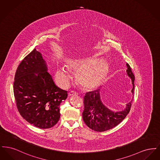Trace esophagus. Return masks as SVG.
I'll return each instance as SVG.
<instances>
[{
    "mask_svg": "<svg viewBox=\"0 0 160 160\" xmlns=\"http://www.w3.org/2000/svg\"><path fill=\"white\" fill-rule=\"evenodd\" d=\"M77 94L78 93H77L76 92L73 91H71L68 93L69 96H71V95H77Z\"/></svg>",
    "mask_w": 160,
    "mask_h": 160,
    "instance_id": "obj_1",
    "label": "esophagus"
}]
</instances>
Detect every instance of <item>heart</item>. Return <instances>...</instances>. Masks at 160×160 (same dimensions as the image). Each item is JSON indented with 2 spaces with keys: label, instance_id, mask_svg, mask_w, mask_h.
Masks as SVG:
<instances>
[{
  "label": "heart",
  "instance_id": "heart-1",
  "mask_svg": "<svg viewBox=\"0 0 160 160\" xmlns=\"http://www.w3.org/2000/svg\"><path fill=\"white\" fill-rule=\"evenodd\" d=\"M67 66L77 72L78 82L87 88L98 86L102 82L108 72V67L106 62L101 61L94 64L90 59H70ZM57 82L61 86H65L70 78L68 69L67 67H59L55 74Z\"/></svg>",
  "mask_w": 160,
  "mask_h": 160
}]
</instances>
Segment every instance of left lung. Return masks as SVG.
<instances>
[{
	"mask_svg": "<svg viewBox=\"0 0 160 160\" xmlns=\"http://www.w3.org/2000/svg\"><path fill=\"white\" fill-rule=\"evenodd\" d=\"M127 75L131 78L132 89L131 92L134 93V75L133 74L128 63H127ZM100 89L86 93L84 97V109L82 113L84 122L92 130L98 132L106 131L117 126L128 114L132 99L128 103L126 108L120 112H113L105 106L102 102Z\"/></svg>",
	"mask_w": 160,
	"mask_h": 160,
	"instance_id": "left-lung-1",
	"label": "left lung"
}]
</instances>
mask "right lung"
Here are the masks:
<instances>
[{
	"mask_svg": "<svg viewBox=\"0 0 160 160\" xmlns=\"http://www.w3.org/2000/svg\"><path fill=\"white\" fill-rule=\"evenodd\" d=\"M67 93L55 85L46 62L36 49L17 69L14 82L17 107L23 118L36 127L47 129L58 123L59 106L67 99Z\"/></svg>",
	"mask_w": 160,
	"mask_h": 160,
	"instance_id": "add662e5",
	"label": "right lung"
}]
</instances>
